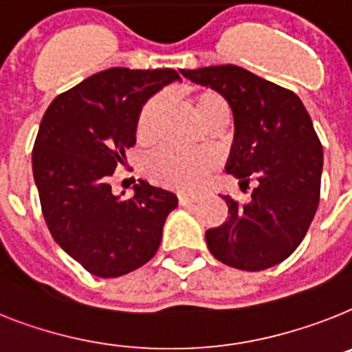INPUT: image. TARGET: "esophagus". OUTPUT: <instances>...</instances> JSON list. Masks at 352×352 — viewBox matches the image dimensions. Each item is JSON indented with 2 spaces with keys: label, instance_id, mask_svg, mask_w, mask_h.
Masks as SVG:
<instances>
[{
  "label": "esophagus",
  "instance_id": "esophagus-1",
  "mask_svg": "<svg viewBox=\"0 0 352 352\" xmlns=\"http://www.w3.org/2000/svg\"><path fill=\"white\" fill-rule=\"evenodd\" d=\"M197 197H190V195H181V197H179V204H181V206H191V204H195L197 202Z\"/></svg>",
  "mask_w": 352,
  "mask_h": 352
}]
</instances>
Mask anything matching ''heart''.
Segmentation results:
<instances>
[{"mask_svg":"<svg viewBox=\"0 0 352 352\" xmlns=\"http://www.w3.org/2000/svg\"><path fill=\"white\" fill-rule=\"evenodd\" d=\"M161 96H152L141 107L135 120V138L143 144L155 140V118L161 109ZM195 112L204 125L218 118H229V103L214 91H202L195 96ZM217 166V157L208 150L162 148L146 162V171L153 181L175 190L193 191L204 184Z\"/></svg>","mask_w":352,"mask_h":352,"instance_id":"b5f03b06","label":"heart"}]
</instances>
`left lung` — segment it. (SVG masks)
I'll return each instance as SVG.
<instances>
[{
    "mask_svg": "<svg viewBox=\"0 0 352 352\" xmlns=\"http://www.w3.org/2000/svg\"><path fill=\"white\" fill-rule=\"evenodd\" d=\"M186 78L218 91L234 114V143L227 162L249 188L240 204L221 197L229 217L206 231L211 254L227 267L259 272L285 261L308 232L320 200L322 144L294 91L240 66L181 69Z\"/></svg>",
    "mask_w": 352,
    "mask_h": 352,
    "instance_id": "1",
    "label": "left lung"
}]
</instances>
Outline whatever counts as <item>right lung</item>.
Wrapping results in <instances>:
<instances>
[{
	"instance_id": "1",
	"label": "right lung",
	"mask_w": 352,
	"mask_h": 352,
	"mask_svg": "<svg viewBox=\"0 0 352 352\" xmlns=\"http://www.w3.org/2000/svg\"><path fill=\"white\" fill-rule=\"evenodd\" d=\"M175 69L111 67L50 103L32 152L41 209L53 240L98 277H120L155 256L177 208L171 191L146 181L129 200L109 179L135 143L143 103L177 80Z\"/></svg>"
}]
</instances>
